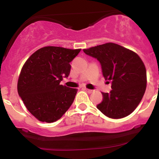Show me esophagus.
Returning <instances> with one entry per match:
<instances>
[{
  "instance_id": "1",
  "label": "esophagus",
  "mask_w": 159,
  "mask_h": 159,
  "mask_svg": "<svg viewBox=\"0 0 159 159\" xmlns=\"http://www.w3.org/2000/svg\"><path fill=\"white\" fill-rule=\"evenodd\" d=\"M84 90L87 91V92L88 93H92L94 92L93 90H89V89H87V88H84Z\"/></svg>"
}]
</instances>
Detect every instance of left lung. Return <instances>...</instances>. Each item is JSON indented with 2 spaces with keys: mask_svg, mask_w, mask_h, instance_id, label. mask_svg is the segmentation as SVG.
<instances>
[{
  "mask_svg": "<svg viewBox=\"0 0 159 159\" xmlns=\"http://www.w3.org/2000/svg\"><path fill=\"white\" fill-rule=\"evenodd\" d=\"M87 55L101 64L105 80L112 90L102 93L103 101L97 108L112 119L132 114L143 98L147 87V71L140 57L132 51L109 43L84 49Z\"/></svg>",
  "mask_w": 159,
  "mask_h": 159,
  "instance_id": "8db88e82",
  "label": "left lung"
}]
</instances>
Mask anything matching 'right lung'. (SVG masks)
Instances as JSON below:
<instances>
[{"instance_id": "obj_1", "label": "right lung", "mask_w": 159, "mask_h": 159, "mask_svg": "<svg viewBox=\"0 0 159 159\" xmlns=\"http://www.w3.org/2000/svg\"><path fill=\"white\" fill-rule=\"evenodd\" d=\"M81 49L47 46L32 54L24 64L18 93L27 109L41 122H55L73 102L77 89L60 84L68 78L70 62Z\"/></svg>"}]
</instances>
